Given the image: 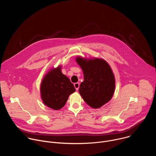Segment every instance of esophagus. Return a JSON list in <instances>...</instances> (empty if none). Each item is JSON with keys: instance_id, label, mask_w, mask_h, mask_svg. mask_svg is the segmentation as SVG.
Listing matches in <instances>:
<instances>
[{"instance_id": "obj_1", "label": "esophagus", "mask_w": 156, "mask_h": 156, "mask_svg": "<svg viewBox=\"0 0 156 156\" xmlns=\"http://www.w3.org/2000/svg\"><path fill=\"white\" fill-rule=\"evenodd\" d=\"M74 86L76 89V90L78 91L79 90V87H80V84L78 83H74Z\"/></svg>"}]
</instances>
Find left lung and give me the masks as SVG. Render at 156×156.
Here are the masks:
<instances>
[{
  "mask_svg": "<svg viewBox=\"0 0 156 156\" xmlns=\"http://www.w3.org/2000/svg\"><path fill=\"white\" fill-rule=\"evenodd\" d=\"M82 69L84 81L79 93L86 103L93 108H99L112 99L115 89L114 74L109 64L103 58L76 57Z\"/></svg>",
  "mask_w": 156,
  "mask_h": 156,
  "instance_id": "1",
  "label": "left lung"
}]
</instances>
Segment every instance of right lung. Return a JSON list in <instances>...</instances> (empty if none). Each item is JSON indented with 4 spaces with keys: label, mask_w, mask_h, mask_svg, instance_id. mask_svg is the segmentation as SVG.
<instances>
[{
    "label": "right lung",
    "mask_w": 156,
    "mask_h": 156,
    "mask_svg": "<svg viewBox=\"0 0 156 156\" xmlns=\"http://www.w3.org/2000/svg\"><path fill=\"white\" fill-rule=\"evenodd\" d=\"M75 91L70 79L62 73L60 65L48 72L40 86L41 98L44 104L55 110L62 108L69 96Z\"/></svg>",
    "instance_id": "1"
}]
</instances>
